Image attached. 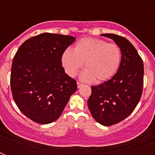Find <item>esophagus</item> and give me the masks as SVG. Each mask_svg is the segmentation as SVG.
<instances>
[{
  "instance_id": "obj_1",
  "label": "esophagus",
  "mask_w": 155,
  "mask_h": 155,
  "mask_svg": "<svg viewBox=\"0 0 155 155\" xmlns=\"http://www.w3.org/2000/svg\"><path fill=\"white\" fill-rule=\"evenodd\" d=\"M83 84L82 83H80V82H77V87H78V88H80V87H81L83 86Z\"/></svg>"
}]
</instances>
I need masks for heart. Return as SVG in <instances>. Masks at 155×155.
<instances>
[{"label": "heart", "instance_id": "b5f03b06", "mask_svg": "<svg viewBox=\"0 0 155 155\" xmlns=\"http://www.w3.org/2000/svg\"><path fill=\"white\" fill-rule=\"evenodd\" d=\"M120 63L119 46L94 38L80 39L73 51L65 50L61 56V64L71 77H75L84 63L85 70L80 77L86 82L108 80L117 72Z\"/></svg>", "mask_w": 155, "mask_h": 155}]
</instances>
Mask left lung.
I'll list each match as a JSON object with an SVG mask.
<instances>
[{"label": "left lung", "instance_id": "1", "mask_svg": "<svg viewBox=\"0 0 155 155\" xmlns=\"http://www.w3.org/2000/svg\"><path fill=\"white\" fill-rule=\"evenodd\" d=\"M101 35L119 46L121 63L112 79L92 86L87 106L97 122L108 126L120 122L136 108L142 97L144 66L134 47L125 38L113 34Z\"/></svg>", "mask_w": 155, "mask_h": 155}]
</instances>
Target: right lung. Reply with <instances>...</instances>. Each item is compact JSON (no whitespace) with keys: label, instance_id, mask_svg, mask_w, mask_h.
Returning a JSON list of instances; mask_svg holds the SVG:
<instances>
[{"label":"right lung","instance_id":"1","mask_svg":"<svg viewBox=\"0 0 155 155\" xmlns=\"http://www.w3.org/2000/svg\"><path fill=\"white\" fill-rule=\"evenodd\" d=\"M75 40L72 36L43 33L25 41L14 55L10 75L13 98L33 121L49 124L57 120L77 90L76 81L61 64L62 54Z\"/></svg>","mask_w":155,"mask_h":155}]
</instances>
